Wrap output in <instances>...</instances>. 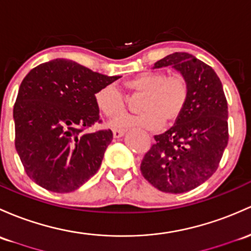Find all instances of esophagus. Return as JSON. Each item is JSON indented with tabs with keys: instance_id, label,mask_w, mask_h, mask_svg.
Listing matches in <instances>:
<instances>
[{
	"instance_id": "34e87169",
	"label": "esophagus",
	"mask_w": 251,
	"mask_h": 251,
	"mask_svg": "<svg viewBox=\"0 0 251 251\" xmlns=\"http://www.w3.org/2000/svg\"><path fill=\"white\" fill-rule=\"evenodd\" d=\"M112 134H114L115 139H120L121 136L125 135V130H122V129H114V130H112Z\"/></svg>"
}]
</instances>
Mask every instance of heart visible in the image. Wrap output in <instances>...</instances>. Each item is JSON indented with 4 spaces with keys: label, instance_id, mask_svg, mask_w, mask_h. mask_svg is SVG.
<instances>
[{
    "label": "heart",
    "instance_id": "heart-1",
    "mask_svg": "<svg viewBox=\"0 0 251 251\" xmlns=\"http://www.w3.org/2000/svg\"><path fill=\"white\" fill-rule=\"evenodd\" d=\"M125 88L130 94H142L139 104L141 114L118 118L112 123L116 128L140 126L157 130L163 125H172L182 115L189 98V83L182 74L145 72L126 80ZM94 101L101 114L109 118L118 117L126 109L125 94L112 83L99 88Z\"/></svg>",
    "mask_w": 251,
    "mask_h": 251
}]
</instances>
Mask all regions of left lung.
Instances as JSON below:
<instances>
[{
	"label": "left lung",
	"instance_id": "left-lung-1",
	"mask_svg": "<svg viewBox=\"0 0 251 251\" xmlns=\"http://www.w3.org/2000/svg\"><path fill=\"white\" fill-rule=\"evenodd\" d=\"M172 66L189 83V98L174 126L160 135L141 161L142 176L164 193L195 189L217 171L227 146V101L212 67L188 52H175L153 68Z\"/></svg>",
	"mask_w": 251,
	"mask_h": 251
}]
</instances>
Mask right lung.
<instances>
[{"label": "right lung", "mask_w": 251, "mask_h": 251, "mask_svg": "<svg viewBox=\"0 0 251 251\" xmlns=\"http://www.w3.org/2000/svg\"><path fill=\"white\" fill-rule=\"evenodd\" d=\"M120 77L64 58L39 64L26 75L13 117L15 148L34 183L53 193H69L98 171L112 131H81L100 121L94 94Z\"/></svg>", "instance_id": "1"}]
</instances>
